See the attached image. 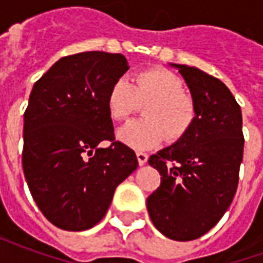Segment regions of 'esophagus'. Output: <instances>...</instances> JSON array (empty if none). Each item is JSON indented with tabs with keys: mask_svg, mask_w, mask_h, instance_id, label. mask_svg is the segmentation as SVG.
I'll return each instance as SVG.
<instances>
[{
	"mask_svg": "<svg viewBox=\"0 0 263 263\" xmlns=\"http://www.w3.org/2000/svg\"><path fill=\"white\" fill-rule=\"evenodd\" d=\"M137 158H138V163H139V166H143L146 162H148V155L143 154V152H137Z\"/></svg>",
	"mask_w": 263,
	"mask_h": 263,
	"instance_id": "obj_1",
	"label": "esophagus"
}]
</instances>
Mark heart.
I'll use <instances>...</instances> for the list:
<instances>
[{"label": "heart", "mask_w": 263, "mask_h": 263, "mask_svg": "<svg viewBox=\"0 0 263 263\" xmlns=\"http://www.w3.org/2000/svg\"><path fill=\"white\" fill-rule=\"evenodd\" d=\"M145 120L121 128L118 139L126 146L145 151L165 141L182 139L196 121V105L183 92V83L166 69H149L135 74L132 83L120 77L107 94V109L114 121H125L144 105Z\"/></svg>", "instance_id": "obj_1"}]
</instances>
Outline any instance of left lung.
Masks as SVG:
<instances>
[{"label": "left lung", "instance_id": "1", "mask_svg": "<svg viewBox=\"0 0 263 263\" xmlns=\"http://www.w3.org/2000/svg\"><path fill=\"white\" fill-rule=\"evenodd\" d=\"M186 81L196 121L176 142L149 158L162 182L146 200L154 226L175 241L197 239L220 221L237 192L242 162V112L218 79L171 63Z\"/></svg>", "mask_w": 263, "mask_h": 263}]
</instances>
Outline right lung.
I'll return each instance as SVG.
<instances>
[{"mask_svg": "<svg viewBox=\"0 0 263 263\" xmlns=\"http://www.w3.org/2000/svg\"><path fill=\"white\" fill-rule=\"evenodd\" d=\"M128 69L120 53L83 52L59 59L33 84L22 167L35 203L58 228L96 226L138 167L135 152L114 141L107 109L109 87ZM103 140L111 141L108 148L98 146Z\"/></svg>", "mask_w": 263, "mask_h": 263, "instance_id": "add662e5", "label": "right lung"}]
</instances>
